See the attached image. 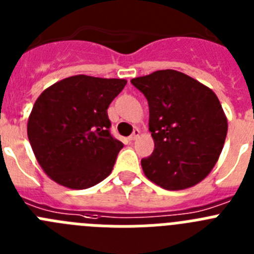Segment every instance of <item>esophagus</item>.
Instances as JSON below:
<instances>
[{"label": "esophagus", "instance_id": "obj_1", "mask_svg": "<svg viewBox=\"0 0 254 254\" xmlns=\"http://www.w3.org/2000/svg\"><path fill=\"white\" fill-rule=\"evenodd\" d=\"M138 134H140V129L138 128H134L133 132H132V134L129 136V141H134L136 138L138 137Z\"/></svg>", "mask_w": 254, "mask_h": 254}]
</instances>
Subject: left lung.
I'll return each instance as SVG.
<instances>
[{
  "label": "left lung",
  "instance_id": "8db88e82",
  "mask_svg": "<svg viewBox=\"0 0 254 254\" xmlns=\"http://www.w3.org/2000/svg\"><path fill=\"white\" fill-rule=\"evenodd\" d=\"M149 103L155 149L141 159L145 176L164 190H186L205 179L219 159L228 121L211 89L174 69L132 78Z\"/></svg>",
  "mask_w": 254,
  "mask_h": 254
}]
</instances>
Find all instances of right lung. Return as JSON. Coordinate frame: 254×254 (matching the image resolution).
Here are the masks:
<instances>
[{
  "label": "right lung",
  "mask_w": 254,
  "mask_h": 254,
  "mask_svg": "<svg viewBox=\"0 0 254 254\" xmlns=\"http://www.w3.org/2000/svg\"><path fill=\"white\" fill-rule=\"evenodd\" d=\"M127 81L77 75L46 89L28 121V137L47 176L72 190L111 174L123 143L111 133L108 107Z\"/></svg>",
  "instance_id": "add662e5"
}]
</instances>
